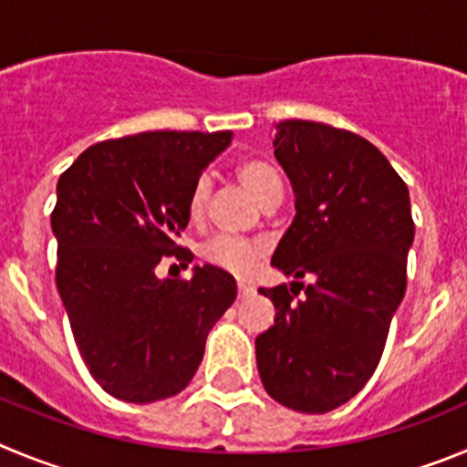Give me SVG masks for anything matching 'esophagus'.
<instances>
[{
  "label": "esophagus",
  "instance_id": "esophagus-1",
  "mask_svg": "<svg viewBox=\"0 0 467 467\" xmlns=\"http://www.w3.org/2000/svg\"><path fill=\"white\" fill-rule=\"evenodd\" d=\"M237 293H239V297H249V296H254V285L251 284H244V281H239L237 284Z\"/></svg>",
  "mask_w": 467,
  "mask_h": 467
}]
</instances>
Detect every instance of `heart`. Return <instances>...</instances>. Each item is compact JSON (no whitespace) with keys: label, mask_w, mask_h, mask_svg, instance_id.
I'll return each instance as SVG.
<instances>
[{"label":"heart","mask_w":467,"mask_h":467,"mask_svg":"<svg viewBox=\"0 0 467 467\" xmlns=\"http://www.w3.org/2000/svg\"><path fill=\"white\" fill-rule=\"evenodd\" d=\"M239 182L246 186V191L265 204L272 197L281 195V176L270 162L263 161H244L237 167ZM209 195H212V179L202 174L192 186L191 197H188V218L192 223H200L207 213ZM202 255L209 265L218 270L230 272L234 276H246L258 267V260L263 255V246L246 239L228 237V234H218L209 239L202 246Z\"/></svg>","instance_id":"obj_1"}]
</instances>
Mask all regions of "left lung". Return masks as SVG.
Listing matches in <instances>:
<instances>
[{
  "label": "left lung",
  "mask_w": 467,
  "mask_h": 467,
  "mask_svg": "<svg viewBox=\"0 0 467 467\" xmlns=\"http://www.w3.org/2000/svg\"><path fill=\"white\" fill-rule=\"evenodd\" d=\"M275 158L293 186L296 218L272 265L296 281L260 288L276 317L255 337V360L276 402L326 414L368 384L405 297L410 191L377 146L314 120L276 125ZM305 275L312 285L301 284Z\"/></svg>",
  "instance_id": "left-lung-1"
}]
</instances>
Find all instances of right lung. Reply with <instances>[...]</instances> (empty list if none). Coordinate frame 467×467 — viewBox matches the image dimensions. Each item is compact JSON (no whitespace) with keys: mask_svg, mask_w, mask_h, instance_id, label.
Returning a JSON list of instances; mask_svg holds the SVG:
<instances>
[{"mask_svg":"<svg viewBox=\"0 0 467 467\" xmlns=\"http://www.w3.org/2000/svg\"><path fill=\"white\" fill-rule=\"evenodd\" d=\"M233 132H141L90 146L57 182L50 228L57 239L56 284L81 358L109 396L125 402L182 393L202 363L213 323L237 284L213 265L192 279H161L188 225V197Z\"/></svg>","mask_w":467,"mask_h":467,"instance_id":"1","label":"right lung"}]
</instances>
